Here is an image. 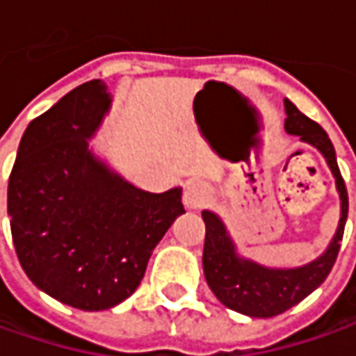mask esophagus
I'll list each match as a JSON object with an SVG mask.
<instances>
[{"label": "esophagus", "instance_id": "esophagus-1", "mask_svg": "<svg viewBox=\"0 0 356 356\" xmlns=\"http://www.w3.org/2000/svg\"><path fill=\"white\" fill-rule=\"evenodd\" d=\"M209 201V189L201 181H191L183 193V202L187 209H201Z\"/></svg>", "mask_w": 356, "mask_h": 356}]
</instances>
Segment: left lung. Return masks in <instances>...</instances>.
<instances>
[{
  "label": "left lung",
  "instance_id": "1",
  "mask_svg": "<svg viewBox=\"0 0 356 356\" xmlns=\"http://www.w3.org/2000/svg\"><path fill=\"white\" fill-rule=\"evenodd\" d=\"M286 106V131L300 136L301 141L317 147L323 154L327 165L331 169L339 197H341V220L337 232L329 248L313 262L300 268H266L262 264L246 260L236 254L234 242L228 236L225 222L211 211H202V220L207 227L204 250H202V270L209 288L213 289L216 300L232 312L244 313L248 317H274L288 312L289 307L305 300L313 289H317L329 276L333 264L337 260L341 240L345 232L347 213H349V195L335 157V147L317 122L301 114L288 98Z\"/></svg>",
  "mask_w": 356,
  "mask_h": 356
}]
</instances>
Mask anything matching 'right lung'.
Listing matches in <instances>:
<instances>
[{
    "mask_svg": "<svg viewBox=\"0 0 356 356\" xmlns=\"http://www.w3.org/2000/svg\"><path fill=\"white\" fill-rule=\"evenodd\" d=\"M108 108L102 80L63 96L27 126L7 185L21 268L44 293L82 312L129 298L157 242L185 213L179 187L141 191L94 157L88 140Z\"/></svg>",
    "mask_w": 356,
    "mask_h": 356,
    "instance_id": "right-lung-1",
    "label": "right lung"
}]
</instances>
